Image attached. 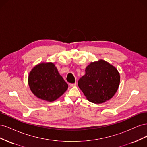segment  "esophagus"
I'll return each instance as SVG.
<instances>
[{
    "label": "esophagus",
    "instance_id": "esophagus-1",
    "mask_svg": "<svg viewBox=\"0 0 147 147\" xmlns=\"http://www.w3.org/2000/svg\"><path fill=\"white\" fill-rule=\"evenodd\" d=\"M77 84V83H70V86H71V87H72V86H75Z\"/></svg>",
    "mask_w": 147,
    "mask_h": 147
}]
</instances>
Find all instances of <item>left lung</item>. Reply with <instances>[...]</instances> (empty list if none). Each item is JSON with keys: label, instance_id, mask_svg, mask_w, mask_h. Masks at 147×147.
Segmentation results:
<instances>
[{"label": "left lung", "instance_id": "1", "mask_svg": "<svg viewBox=\"0 0 147 147\" xmlns=\"http://www.w3.org/2000/svg\"><path fill=\"white\" fill-rule=\"evenodd\" d=\"M119 81L117 69L106 61L100 60L86 67L85 75L79 79L78 85L89 101L101 104L115 95Z\"/></svg>", "mask_w": 147, "mask_h": 147}]
</instances>
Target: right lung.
<instances>
[{
    "label": "right lung",
    "mask_w": 147,
    "mask_h": 147,
    "mask_svg": "<svg viewBox=\"0 0 147 147\" xmlns=\"http://www.w3.org/2000/svg\"><path fill=\"white\" fill-rule=\"evenodd\" d=\"M30 90L38 98L53 102L63 95L68 84L53 63H42L31 70L28 78Z\"/></svg>",
    "instance_id": "right-lung-1"
}]
</instances>
